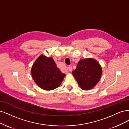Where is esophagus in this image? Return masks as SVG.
Instances as JSON below:
<instances>
[{"label":"esophagus","mask_w":129,"mask_h":129,"mask_svg":"<svg viewBox=\"0 0 129 129\" xmlns=\"http://www.w3.org/2000/svg\"><path fill=\"white\" fill-rule=\"evenodd\" d=\"M72 66H69V67H68V71L71 72V71H72Z\"/></svg>","instance_id":"obj_1"}]
</instances>
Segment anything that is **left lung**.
I'll return each instance as SVG.
<instances>
[{"label":"left lung","instance_id":"8db88e82","mask_svg":"<svg viewBox=\"0 0 129 129\" xmlns=\"http://www.w3.org/2000/svg\"><path fill=\"white\" fill-rule=\"evenodd\" d=\"M102 69L98 62L93 58L81 59L72 74L81 88L89 90L96 85L102 74Z\"/></svg>","mask_w":129,"mask_h":129}]
</instances>
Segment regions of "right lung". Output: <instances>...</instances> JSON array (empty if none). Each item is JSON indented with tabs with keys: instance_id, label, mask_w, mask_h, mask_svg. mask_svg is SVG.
I'll return each instance as SVG.
<instances>
[{
	"instance_id": "add662e5",
	"label": "right lung",
	"mask_w": 129,
	"mask_h": 129,
	"mask_svg": "<svg viewBox=\"0 0 129 129\" xmlns=\"http://www.w3.org/2000/svg\"><path fill=\"white\" fill-rule=\"evenodd\" d=\"M31 73L33 79L40 88L52 90L58 87L65 74L57 67L52 57L41 55L32 66Z\"/></svg>"
}]
</instances>
